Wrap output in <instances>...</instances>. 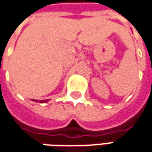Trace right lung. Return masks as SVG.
I'll return each instance as SVG.
<instances>
[{"mask_svg":"<svg viewBox=\"0 0 152 152\" xmlns=\"http://www.w3.org/2000/svg\"><path fill=\"white\" fill-rule=\"evenodd\" d=\"M34 101H35V100H34ZM44 102H47L46 100H41V101H40V103H44Z\"/></svg>","mask_w":152,"mask_h":152,"instance_id":"right-lung-1","label":"right lung"}]
</instances>
